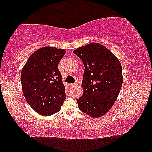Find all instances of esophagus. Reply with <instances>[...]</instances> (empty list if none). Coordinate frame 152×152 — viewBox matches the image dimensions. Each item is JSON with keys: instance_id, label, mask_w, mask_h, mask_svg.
<instances>
[{"instance_id": "esophagus-1", "label": "esophagus", "mask_w": 152, "mask_h": 152, "mask_svg": "<svg viewBox=\"0 0 152 152\" xmlns=\"http://www.w3.org/2000/svg\"><path fill=\"white\" fill-rule=\"evenodd\" d=\"M78 84H79L78 82H76L75 84H71V86H72V87H77V86Z\"/></svg>"}]
</instances>
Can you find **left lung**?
I'll return each mask as SVG.
<instances>
[{
    "mask_svg": "<svg viewBox=\"0 0 152 152\" xmlns=\"http://www.w3.org/2000/svg\"><path fill=\"white\" fill-rule=\"evenodd\" d=\"M73 53L84 66L83 95L77 99L79 109L92 118L102 117L114 105L121 90V63L113 53L97 42L78 47Z\"/></svg>",
    "mask_w": 152,
    "mask_h": 152,
    "instance_id": "left-lung-1",
    "label": "left lung"
}]
</instances>
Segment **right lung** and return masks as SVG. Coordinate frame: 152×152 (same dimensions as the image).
I'll return each instance as SVG.
<instances>
[{
	"label": "right lung",
	"instance_id": "obj_1",
	"mask_svg": "<svg viewBox=\"0 0 152 152\" xmlns=\"http://www.w3.org/2000/svg\"><path fill=\"white\" fill-rule=\"evenodd\" d=\"M65 53L63 49L43 47L31 55L21 70L25 99L39 115L48 117L59 112L66 99L65 86L58 68Z\"/></svg>",
	"mask_w": 152,
	"mask_h": 152
}]
</instances>
